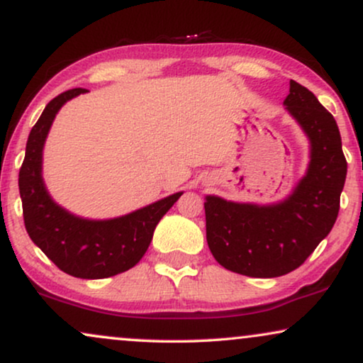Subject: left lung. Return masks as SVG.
<instances>
[{
	"instance_id": "left-lung-1",
	"label": "left lung",
	"mask_w": 363,
	"mask_h": 363,
	"mask_svg": "<svg viewBox=\"0 0 363 363\" xmlns=\"http://www.w3.org/2000/svg\"><path fill=\"white\" fill-rule=\"evenodd\" d=\"M311 143V161L292 194L275 204L207 196L206 238L222 267L247 277H280L306 262L335 224L347 161L333 116L312 91L291 79L284 101Z\"/></svg>"
}]
</instances>
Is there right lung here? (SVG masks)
<instances>
[{
  "mask_svg": "<svg viewBox=\"0 0 363 363\" xmlns=\"http://www.w3.org/2000/svg\"><path fill=\"white\" fill-rule=\"evenodd\" d=\"M83 93V88L69 89L48 103L28 138L18 184L24 225L48 259L72 277L106 279L125 272L143 259L159 220L182 192L104 220L83 219L57 206L43 181V147L57 111Z\"/></svg>",
  "mask_w": 363,
  "mask_h": 363,
  "instance_id": "obj_1",
  "label": "right lung"
}]
</instances>
